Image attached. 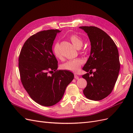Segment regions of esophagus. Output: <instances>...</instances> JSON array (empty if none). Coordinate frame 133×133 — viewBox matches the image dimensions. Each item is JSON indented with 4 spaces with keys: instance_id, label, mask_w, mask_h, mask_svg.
Returning <instances> with one entry per match:
<instances>
[{
    "instance_id": "34e87169",
    "label": "esophagus",
    "mask_w": 133,
    "mask_h": 133,
    "mask_svg": "<svg viewBox=\"0 0 133 133\" xmlns=\"http://www.w3.org/2000/svg\"><path fill=\"white\" fill-rule=\"evenodd\" d=\"M74 78H75V79H78L79 77V76L78 75V74H75V75H74Z\"/></svg>"
}]
</instances>
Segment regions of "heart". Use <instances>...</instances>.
<instances>
[{"label": "heart", "instance_id": "b5f03b06", "mask_svg": "<svg viewBox=\"0 0 133 133\" xmlns=\"http://www.w3.org/2000/svg\"><path fill=\"white\" fill-rule=\"evenodd\" d=\"M71 42L73 44V45L77 49H79L82 47L83 45L82 39L79 37L78 35L73 34L71 35L69 37ZM59 43H56L54 45L53 51L54 55L58 58H60V54L59 51ZM82 60L80 59H74L68 60V62L63 64L61 65V68L64 70H66L71 71H77L81 66L82 64Z\"/></svg>", "mask_w": 133, "mask_h": 133}]
</instances>
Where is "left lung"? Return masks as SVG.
I'll use <instances>...</instances> for the list:
<instances>
[{
  "instance_id": "8db88e82",
  "label": "left lung",
  "mask_w": 133,
  "mask_h": 133,
  "mask_svg": "<svg viewBox=\"0 0 133 133\" xmlns=\"http://www.w3.org/2000/svg\"><path fill=\"white\" fill-rule=\"evenodd\" d=\"M87 34L91 49L89 58L83 68V75L87 85L83 90L88 99L102 100L109 95L114 87L120 70L119 52L112 39L105 31L95 26L79 27ZM93 69L95 71L92 72Z\"/></svg>"
}]
</instances>
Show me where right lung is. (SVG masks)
Listing matches in <instances>:
<instances>
[{"label": "right lung", "instance_id": "obj_1", "mask_svg": "<svg viewBox=\"0 0 133 133\" xmlns=\"http://www.w3.org/2000/svg\"><path fill=\"white\" fill-rule=\"evenodd\" d=\"M57 29L34 34L24 44L19 58V69L24 88L31 98L43 106L58 103L74 75L66 70H56L58 61L52 50ZM56 72L51 76L48 72Z\"/></svg>", "mask_w": 133, "mask_h": 133}]
</instances>
